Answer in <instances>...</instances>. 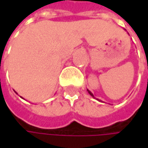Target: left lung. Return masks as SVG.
Segmentation results:
<instances>
[{"label": "left lung", "mask_w": 148, "mask_h": 148, "mask_svg": "<svg viewBox=\"0 0 148 148\" xmlns=\"http://www.w3.org/2000/svg\"><path fill=\"white\" fill-rule=\"evenodd\" d=\"M87 91H88V92H89V93H90V95H92V97H93V95H92V92H90V91H89V90H87Z\"/></svg>", "instance_id": "obj_1"}]
</instances>
